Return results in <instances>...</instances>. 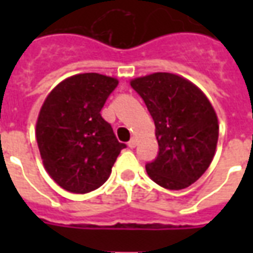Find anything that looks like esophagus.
Here are the masks:
<instances>
[{
  "label": "esophagus",
  "instance_id": "1",
  "mask_svg": "<svg viewBox=\"0 0 253 253\" xmlns=\"http://www.w3.org/2000/svg\"><path fill=\"white\" fill-rule=\"evenodd\" d=\"M137 146V138H131L130 141H128V148H135Z\"/></svg>",
  "mask_w": 253,
  "mask_h": 253
}]
</instances>
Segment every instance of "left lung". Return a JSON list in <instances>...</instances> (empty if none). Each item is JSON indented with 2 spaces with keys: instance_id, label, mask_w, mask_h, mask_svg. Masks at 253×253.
<instances>
[{
  "instance_id": "8db88e82",
  "label": "left lung",
  "mask_w": 253,
  "mask_h": 253,
  "mask_svg": "<svg viewBox=\"0 0 253 253\" xmlns=\"http://www.w3.org/2000/svg\"><path fill=\"white\" fill-rule=\"evenodd\" d=\"M153 118L159 153L146 172L159 186L183 190L210 167L218 141L215 111L201 89L170 73L132 80Z\"/></svg>"
}]
</instances>
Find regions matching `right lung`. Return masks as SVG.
I'll return each instance as SVG.
<instances>
[{"instance_id": "1", "label": "right lung", "mask_w": 253, "mask_h": 253, "mask_svg": "<svg viewBox=\"0 0 253 253\" xmlns=\"http://www.w3.org/2000/svg\"><path fill=\"white\" fill-rule=\"evenodd\" d=\"M118 80L99 73L77 74L47 96L36 123L44 168L63 190L86 194L103 186L125 143L101 118Z\"/></svg>"}]
</instances>
